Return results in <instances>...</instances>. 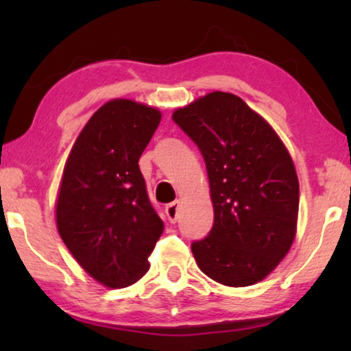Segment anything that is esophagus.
I'll use <instances>...</instances> for the list:
<instances>
[{
    "instance_id": "esophagus-1",
    "label": "esophagus",
    "mask_w": 351,
    "mask_h": 351,
    "mask_svg": "<svg viewBox=\"0 0 351 351\" xmlns=\"http://www.w3.org/2000/svg\"><path fill=\"white\" fill-rule=\"evenodd\" d=\"M179 208H180V201H174V203L166 206V215L171 223H176L177 219H179Z\"/></svg>"
}]
</instances>
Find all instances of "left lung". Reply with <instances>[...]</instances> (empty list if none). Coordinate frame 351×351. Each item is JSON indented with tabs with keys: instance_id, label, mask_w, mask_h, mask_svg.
Segmentation results:
<instances>
[{
	"instance_id": "1",
	"label": "left lung",
	"mask_w": 351,
	"mask_h": 351,
	"mask_svg": "<svg viewBox=\"0 0 351 351\" xmlns=\"http://www.w3.org/2000/svg\"><path fill=\"white\" fill-rule=\"evenodd\" d=\"M172 119L199 148L209 177L214 225L191 244L199 270L225 286L256 285L295 238L299 179L289 152L234 94L215 90Z\"/></svg>"
}]
</instances>
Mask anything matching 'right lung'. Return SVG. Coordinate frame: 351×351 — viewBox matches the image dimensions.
I'll list each match as a JSON object with an SVG mask.
<instances>
[{
  "label": "right lung",
  "instance_id": "add662e5",
  "mask_svg": "<svg viewBox=\"0 0 351 351\" xmlns=\"http://www.w3.org/2000/svg\"><path fill=\"white\" fill-rule=\"evenodd\" d=\"M160 121V110L110 100L86 123L64 167L57 230L84 271L113 289L145 275L165 230L138 167Z\"/></svg>",
  "mask_w": 351,
  "mask_h": 351
}]
</instances>
